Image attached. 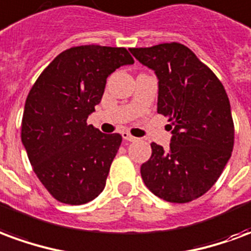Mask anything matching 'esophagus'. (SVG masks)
I'll return each mask as SVG.
<instances>
[{
	"label": "esophagus",
	"mask_w": 251,
	"mask_h": 251,
	"mask_svg": "<svg viewBox=\"0 0 251 251\" xmlns=\"http://www.w3.org/2000/svg\"><path fill=\"white\" fill-rule=\"evenodd\" d=\"M122 137H124V140L126 141H136L137 138L134 136H131L129 131H122Z\"/></svg>",
	"instance_id": "1"
}]
</instances>
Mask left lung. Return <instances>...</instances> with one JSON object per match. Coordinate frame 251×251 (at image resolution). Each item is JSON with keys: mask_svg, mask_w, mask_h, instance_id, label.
I'll list each match as a JSON object with an SVG mask.
<instances>
[{"mask_svg": "<svg viewBox=\"0 0 251 251\" xmlns=\"http://www.w3.org/2000/svg\"><path fill=\"white\" fill-rule=\"evenodd\" d=\"M158 77L157 113L168 118V151L152 142L141 165L148 189L171 203L204 195L223 172L234 148V121L222 82L188 47L164 43L130 48Z\"/></svg>", "mask_w": 251, "mask_h": 251, "instance_id": "obj_1", "label": "left lung"}]
</instances>
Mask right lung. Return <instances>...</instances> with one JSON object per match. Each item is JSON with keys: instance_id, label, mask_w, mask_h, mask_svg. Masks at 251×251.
I'll list each match as a JSON object with an SVG mask.
<instances>
[{"instance_id": "right-lung-1", "label": "right lung", "mask_w": 251, "mask_h": 251, "mask_svg": "<svg viewBox=\"0 0 251 251\" xmlns=\"http://www.w3.org/2000/svg\"><path fill=\"white\" fill-rule=\"evenodd\" d=\"M134 59L124 47L79 46L59 53L26 97L21 141L41 184L60 203L79 205L103 191L122 136L88 125L106 79Z\"/></svg>"}]
</instances>
